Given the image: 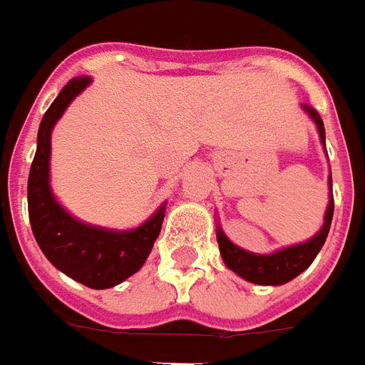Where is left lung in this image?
Here are the masks:
<instances>
[{
    "mask_svg": "<svg viewBox=\"0 0 365 365\" xmlns=\"http://www.w3.org/2000/svg\"><path fill=\"white\" fill-rule=\"evenodd\" d=\"M304 106V110L309 114V118L315 121L317 131L321 136L322 146H327V136H324V123L322 118L315 108H311L307 105ZM327 150V148H324ZM328 185H330V200H328V208L324 213V225L321 230L313 236L311 240L304 242V244H296L285 247V250L275 251L269 255H257L250 253V251L242 250L238 245H234L221 227H217V244L221 257H223L227 268L232 269L234 274H238L240 277H244L250 283H257V285H283L289 283L290 279H294L296 275H300L304 269L311 266V262L315 260L319 251L322 250V245L327 242V236L330 232L331 217H334V195H331V174L328 176Z\"/></svg>",
    "mask_w": 365,
    "mask_h": 365,
    "instance_id": "1",
    "label": "left lung"
}]
</instances>
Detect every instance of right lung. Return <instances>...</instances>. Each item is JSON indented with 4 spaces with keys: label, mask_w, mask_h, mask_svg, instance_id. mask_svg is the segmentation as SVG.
Listing matches in <instances>:
<instances>
[{
    "label": "right lung",
    "mask_w": 365,
    "mask_h": 365,
    "mask_svg": "<svg viewBox=\"0 0 365 365\" xmlns=\"http://www.w3.org/2000/svg\"><path fill=\"white\" fill-rule=\"evenodd\" d=\"M90 82V76L71 78L41 120L28 180V212L38 247L59 272L90 289H110L146 262L161 232L167 204L140 227L114 230L82 223L56 200L50 189V135L71 101Z\"/></svg>",
    "instance_id": "right-lung-1"
}]
</instances>
